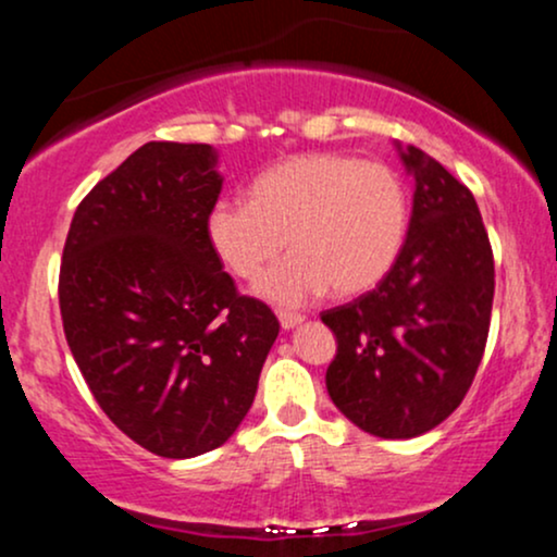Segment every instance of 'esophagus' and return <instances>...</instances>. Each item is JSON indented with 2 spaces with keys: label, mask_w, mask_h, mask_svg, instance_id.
<instances>
[{
  "label": "esophagus",
  "mask_w": 557,
  "mask_h": 557,
  "mask_svg": "<svg viewBox=\"0 0 557 557\" xmlns=\"http://www.w3.org/2000/svg\"><path fill=\"white\" fill-rule=\"evenodd\" d=\"M277 319H280V324H283V330H293V327H296V324L304 322V314H298V311L280 309L277 311Z\"/></svg>",
  "instance_id": "34e87169"
}]
</instances>
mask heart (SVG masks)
Returning a JSON list of instances; mask_svg holds the SVG:
<instances>
[{"instance_id":"heart-1","label":"heart","mask_w":557,"mask_h":557,"mask_svg":"<svg viewBox=\"0 0 557 557\" xmlns=\"http://www.w3.org/2000/svg\"><path fill=\"white\" fill-rule=\"evenodd\" d=\"M209 240L235 277H261V296L306 304L324 290L348 298L372 290L393 270L408 230V194L382 162L345 154H304L251 185V201H220Z\"/></svg>"}]
</instances>
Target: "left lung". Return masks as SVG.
<instances>
[{
	"label": "left lung",
	"mask_w": 557,
	"mask_h": 557,
	"mask_svg": "<svg viewBox=\"0 0 557 557\" xmlns=\"http://www.w3.org/2000/svg\"><path fill=\"white\" fill-rule=\"evenodd\" d=\"M403 162L417 190L393 270L374 290L322 311L337 341L330 398L385 440L419 437L461 406L495 296V259L471 190L417 146Z\"/></svg>",
	"instance_id": "obj_1"
}]
</instances>
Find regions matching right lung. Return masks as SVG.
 I'll return each mask as SVG.
<instances>
[{
	"instance_id": "1",
	"label": "right lung",
	"mask_w": 557,
	"mask_h": 557,
	"mask_svg": "<svg viewBox=\"0 0 557 557\" xmlns=\"http://www.w3.org/2000/svg\"><path fill=\"white\" fill-rule=\"evenodd\" d=\"M209 144L149 140L88 190L60 264L62 327L101 411L162 458L238 430L280 332L209 240L222 194Z\"/></svg>"
}]
</instances>
